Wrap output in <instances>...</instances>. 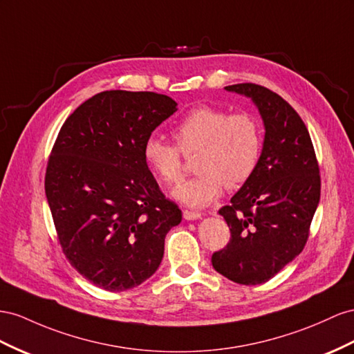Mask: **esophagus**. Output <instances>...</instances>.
Wrapping results in <instances>:
<instances>
[{
  "label": "esophagus",
  "mask_w": 354,
  "mask_h": 354,
  "mask_svg": "<svg viewBox=\"0 0 354 354\" xmlns=\"http://www.w3.org/2000/svg\"><path fill=\"white\" fill-rule=\"evenodd\" d=\"M183 217L186 218V221H196V218L203 217V214L198 213V212H190V209H185Z\"/></svg>",
  "instance_id": "34e87169"
}]
</instances>
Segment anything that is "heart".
Wrapping results in <instances>:
<instances>
[{
	"mask_svg": "<svg viewBox=\"0 0 354 354\" xmlns=\"http://www.w3.org/2000/svg\"><path fill=\"white\" fill-rule=\"evenodd\" d=\"M177 146L150 136L142 145L147 167L165 183L183 174V155L198 151V176L180 183L173 195L186 205L204 207L221 196L225 186L236 189L252 178L259 165L263 133L250 113H229L203 106L190 110L173 131Z\"/></svg>",
	"mask_w": 354,
	"mask_h": 354,
	"instance_id": "1",
	"label": "heart"
}]
</instances>
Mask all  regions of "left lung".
<instances>
[{
	"label": "left lung",
	"instance_id": "8db88e82",
	"mask_svg": "<svg viewBox=\"0 0 354 354\" xmlns=\"http://www.w3.org/2000/svg\"><path fill=\"white\" fill-rule=\"evenodd\" d=\"M252 98L265 125L252 178L218 209L231 240L212 256L213 268L238 284L268 281L298 256L320 201V169L304 120L279 93L254 83L226 86Z\"/></svg>",
	"mask_w": 354,
	"mask_h": 354
}]
</instances>
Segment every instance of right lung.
<instances>
[{
	"label": "right lung",
	"instance_id": "add662e5",
	"mask_svg": "<svg viewBox=\"0 0 354 354\" xmlns=\"http://www.w3.org/2000/svg\"><path fill=\"white\" fill-rule=\"evenodd\" d=\"M177 102L156 92L104 91L70 114L47 160L44 189L62 252L110 292L146 281L181 209L165 198L142 145Z\"/></svg>",
	"mask_w": 354,
	"mask_h": 354
}]
</instances>
